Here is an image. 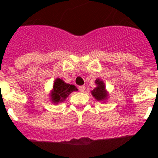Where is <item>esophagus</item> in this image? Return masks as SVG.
Returning a JSON list of instances; mask_svg holds the SVG:
<instances>
[{"mask_svg":"<svg viewBox=\"0 0 158 158\" xmlns=\"http://www.w3.org/2000/svg\"><path fill=\"white\" fill-rule=\"evenodd\" d=\"M78 89H79V90H80L81 93H84V92H85V86H84V85L79 86V87H78Z\"/></svg>","mask_w":158,"mask_h":158,"instance_id":"1","label":"esophagus"}]
</instances>
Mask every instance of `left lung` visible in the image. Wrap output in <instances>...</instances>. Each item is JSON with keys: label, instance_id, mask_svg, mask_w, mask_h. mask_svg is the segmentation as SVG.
<instances>
[{"label": "left lung", "instance_id": "obj_1", "mask_svg": "<svg viewBox=\"0 0 158 158\" xmlns=\"http://www.w3.org/2000/svg\"><path fill=\"white\" fill-rule=\"evenodd\" d=\"M95 83L96 85V87L93 90H92L91 94L97 101H105L108 98L109 94H108V92L106 90L104 82L100 78H97L95 81Z\"/></svg>", "mask_w": 158, "mask_h": 158}]
</instances>
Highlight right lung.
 <instances>
[{
    "label": "right lung",
    "mask_w": 158,
    "mask_h": 158,
    "mask_svg": "<svg viewBox=\"0 0 158 158\" xmlns=\"http://www.w3.org/2000/svg\"><path fill=\"white\" fill-rule=\"evenodd\" d=\"M78 91L77 87L73 85L67 84L62 79L56 78L54 81L53 89L50 93V98L54 104L62 103L73 92Z\"/></svg>",
    "instance_id": "1"
}]
</instances>
